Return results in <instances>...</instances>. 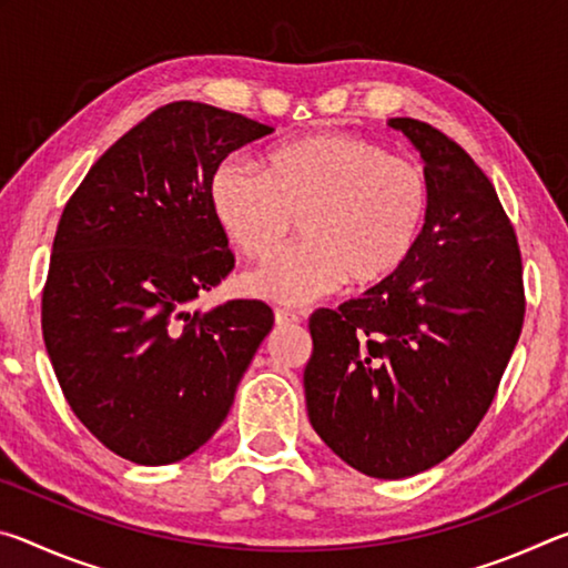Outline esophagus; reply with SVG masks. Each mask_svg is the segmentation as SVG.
<instances>
[{
  "label": "esophagus",
  "instance_id": "obj_1",
  "mask_svg": "<svg viewBox=\"0 0 568 568\" xmlns=\"http://www.w3.org/2000/svg\"><path fill=\"white\" fill-rule=\"evenodd\" d=\"M303 318L293 311H275V325H281V328H291V325H297Z\"/></svg>",
  "mask_w": 568,
  "mask_h": 568
}]
</instances>
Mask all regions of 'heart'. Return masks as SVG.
Segmentation results:
<instances>
[{
  "label": "heart",
  "mask_w": 568,
  "mask_h": 568,
  "mask_svg": "<svg viewBox=\"0 0 568 568\" xmlns=\"http://www.w3.org/2000/svg\"><path fill=\"white\" fill-rule=\"evenodd\" d=\"M217 227L250 257L267 255L301 223L305 240L240 277L257 301L303 305L353 285H376L408 261L428 210L416 162L353 134L325 132L273 148L255 170L217 162L207 182Z\"/></svg>",
  "instance_id": "obj_1"
}]
</instances>
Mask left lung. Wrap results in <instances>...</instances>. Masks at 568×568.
<instances>
[{
	"mask_svg": "<svg viewBox=\"0 0 568 568\" xmlns=\"http://www.w3.org/2000/svg\"><path fill=\"white\" fill-rule=\"evenodd\" d=\"M423 160L428 210L396 273L311 318L303 386L325 446L371 478H406L466 444L524 325L521 253L491 180L430 124L390 118Z\"/></svg>",
	"mask_w": 568,
	"mask_h": 568,
	"instance_id": "1",
	"label": "left lung"
}]
</instances>
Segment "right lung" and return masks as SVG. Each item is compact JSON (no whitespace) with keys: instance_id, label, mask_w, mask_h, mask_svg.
I'll return each mask as SVG.
<instances>
[{"instance_id":"add662e5","label":"right lung","mask_w":568,"mask_h":568,"mask_svg":"<svg viewBox=\"0 0 568 568\" xmlns=\"http://www.w3.org/2000/svg\"><path fill=\"white\" fill-rule=\"evenodd\" d=\"M271 132L213 104H165L94 162L57 225L47 353L74 416L132 464H175L207 444L273 328L261 301L190 311L235 265L210 175Z\"/></svg>"}]
</instances>
